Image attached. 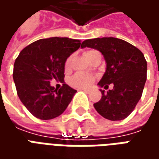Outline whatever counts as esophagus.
Returning a JSON list of instances; mask_svg holds the SVG:
<instances>
[{
    "label": "esophagus",
    "instance_id": "obj_1",
    "mask_svg": "<svg viewBox=\"0 0 159 159\" xmlns=\"http://www.w3.org/2000/svg\"><path fill=\"white\" fill-rule=\"evenodd\" d=\"M81 90H83V91H84L86 93H90V89H82Z\"/></svg>",
    "mask_w": 159,
    "mask_h": 159
}]
</instances>
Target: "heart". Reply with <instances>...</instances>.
Here are the masks:
<instances>
[{
	"label": "heart",
	"instance_id": "heart-1",
	"mask_svg": "<svg viewBox=\"0 0 159 159\" xmlns=\"http://www.w3.org/2000/svg\"><path fill=\"white\" fill-rule=\"evenodd\" d=\"M93 50H89L84 52V56L87 57L89 55L91 52H93ZM71 59L72 57L70 56L68 59H66V63H65V68L66 70L69 69L70 66V63H71ZM94 81V76L89 74H85V73H76L74 76L70 78V85L74 88H78V89H82V88H89L92 85V83Z\"/></svg>",
	"mask_w": 159,
	"mask_h": 159
}]
</instances>
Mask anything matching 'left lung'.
<instances>
[{
    "label": "left lung",
    "mask_w": 159,
    "mask_h": 159,
    "mask_svg": "<svg viewBox=\"0 0 159 159\" xmlns=\"http://www.w3.org/2000/svg\"><path fill=\"white\" fill-rule=\"evenodd\" d=\"M99 50L107 62V70L98 85L113 89H100L102 97L93 104L98 113L107 119L119 121L126 118L136 107L142 95L147 80V64L140 49L115 37L88 39L81 48Z\"/></svg>",
    "instance_id": "1"
}]
</instances>
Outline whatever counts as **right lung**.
Wrapping results in <instances>:
<instances>
[{
    "label": "right lung",
    "mask_w": 159,
    "mask_h": 159,
    "mask_svg": "<svg viewBox=\"0 0 159 159\" xmlns=\"http://www.w3.org/2000/svg\"><path fill=\"white\" fill-rule=\"evenodd\" d=\"M81 41L51 37L32 42L20 52L13 66V81L21 102L34 117L52 119L66 111L76 90L64 82L65 63ZM52 80L63 83L58 90Z\"/></svg>",
    "instance_id": "right-lung-1"
}]
</instances>
